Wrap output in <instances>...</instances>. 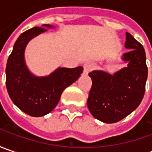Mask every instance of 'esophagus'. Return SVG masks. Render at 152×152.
<instances>
[{
  "mask_svg": "<svg viewBox=\"0 0 152 152\" xmlns=\"http://www.w3.org/2000/svg\"><path fill=\"white\" fill-rule=\"evenodd\" d=\"M93 68H94V64H92L91 62L85 63V65H84V73L85 74H88Z\"/></svg>",
  "mask_w": 152,
  "mask_h": 152,
  "instance_id": "esophagus-1",
  "label": "esophagus"
}]
</instances>
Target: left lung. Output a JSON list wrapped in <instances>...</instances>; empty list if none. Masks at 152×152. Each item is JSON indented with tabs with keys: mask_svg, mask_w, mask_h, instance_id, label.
<instances>
[{
	"mask_svg": "<svg viewBox=\"0 0 152 152\" xmlns=\"http://www.w3.org/2000/svg\"><path fill=\"white\" fill-rule=\"evenodd\" d=\"M128 52L123 60L128 66L113 74L92 71V86L87 106L94 118L106 124L117 123L134 112L143 99L148 69L143 45L129 33L124 45Z\"/></svg>",
	"mask_w": 152,
	"mask_h": 152,
	"instance_id": "obj_1",
	"label": "left lung"
}]
</instances>
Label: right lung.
Segmentation results:
<instances>
[{
  "mask_svg": "<svg viewBox=\"0 0 152 152\" xmlns=\"http://www.w3.org/2000/svg\"><path fill=\"white\" fill-rule=\"evenodd\" d=\"M43 27L53 28L49 24ZM46 28L34 27L23 32L15 42L6 67V85L11 100L23 113L32 117H42L50 113L59 102L62 91L83 73L81 66L74 68L58 67L45 77L29 72L24 61V50L30 39Z\"/></svg>",
  "mask_w": 152,
  "mask_h": 152,
  "instance_id": "1",
  "label": "right lung"
}]
</instances>
